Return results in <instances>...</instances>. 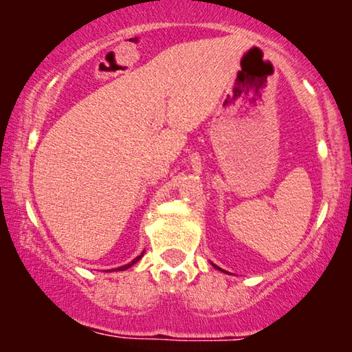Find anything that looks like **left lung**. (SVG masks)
<instances>
[{"label":"left lung","instance_id":"obj_1","mask_svg":"<svg viewBox=\"0 0 352 352\" xmlns=\"http://www.w3.org/2000/svg\"><path fill=\"white\" fill-rule=\"evenodd\" d=\"M213 266H214L216 269H219V271H223V269H221V267H218V266H216V264H213Z\"/></svg>","mask_w":352,"mask_h":352}]
</instances>
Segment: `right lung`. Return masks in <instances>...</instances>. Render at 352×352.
Returning a JSON list of instances; mask_svg holds the SVG:
<instances>
[{
  "label": "right lung",
  "mask_w": 352,
  "mask_h": 352,
  "mask_svg": "<svg viewBox=\"0 0 352 352\" xmlns=\"http://www.w3.org/2000/svg\"><path fill=\"white\" fill-rule=\"evenodd\" d=\"M142 256H144V252H142L141 254H139V256H138V258H134V259H133V261H131V263H129V264H124V266H122V267L112 269V271H126V269H128V267H131V266H133V264H136V263L139 261V259H141Z\"/></svg>",
  "instance_id": "right-lung-1"
}]
</instances>
